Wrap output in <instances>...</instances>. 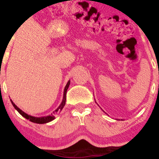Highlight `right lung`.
I'll use <instances>...</instances> for the list:
<instances>
[{"label":"right lung","instance_id":"add662e5","mask_svg":"<svg viewBox=\"0 0 159 159\" xmlns=\"http://www.w3.org/2000/svg\"><path fill=\"white\" fill-rule=\"evenodd\" d=\"M70 84V81H69L67 82L66 85L65 87V89H64V92H63V101H62V102L61 105H60V106L57 107V108L56 109L55 111H54V112L52 113L51 115H48V116H41V117H36V116H30V115H28L26 113H25L24 111H22L21 110V109L19 108L16 105L14 104L13 102L12 101V100L10 99L11 102H12V105H13V107H15V108L17 110L18 112L21 115V116H24L25 118H26L27 120H30V122H33V123H39V124H43V123H48V122H51L53 120L55 119V116L57 114H58V113H60L61 111H62V109L63 108V107H64L65 104H66V91H67V89L69 88V86Z\"/></svg>","mask_w":159,"mask_h":159}]
</instances>
